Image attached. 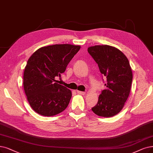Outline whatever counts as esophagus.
<instances>
[{"instance_id":"esophagus-1","label":"esophagus","mask_w":153,"mask_h":153,"mask_svg":"<svg viewBox=\"0 0 153 153\" xmlns=\"http://www.w3.org/2000/svg\"><path fill=\"white\" fill-rule=\"evenodd\" d=\"M77 93L78 94H80V95H84L85 94V92H84V91H77Z\"/></svg>"}]
</instances>
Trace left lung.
<instances>
[{"mask_svg": "<svg viewBox=\"0 0 153 153\" xmlns=\"http://www.w3.org/2000/svg\"><path fill=\"white\" fill-rule=\"evenodd\" d=\"M88 52L107 80L106 89L91 110L100 117H112L123 109L130 94L132 72L129 60L121 51L109 45L90 46Z\"/></svg>", "mask_w": 153, "mask_h": 153, "instance_id": "left-lung-1", "label": "left lung"}]
</instances>
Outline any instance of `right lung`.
I'll list each match as a JSON object with an SVG mask.
<instances>
[{
	"mask_svg": "<svg viewBox=\"0 0 153 153\" xmlns=\"http://www.w3.org/2000/svg\"><path fill=\"white\" fill-rule=\"evenodd\" d=\"M80 46L69 44L42 47L29 58L23 76V85L29 105L41 115H55L68 107L71 98L68 88L56 78L66 70Z\"/></svg>",
	"mask_w": 153,
	"mask_h": 153,
	"instance_id": "obj_1",
	"label": "right lung"
}]
</instances>
